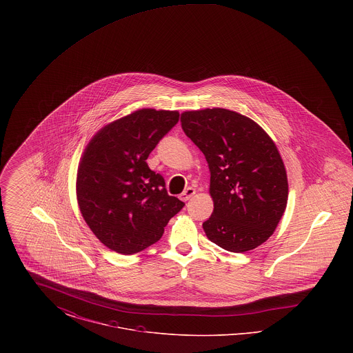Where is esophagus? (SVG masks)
Segmentation results:
<instances>
[{
  "label": "esophagus",
  "instance_id": "obj_1",
  "mask_svg": "<svg viewBox=\"0 0 353 353\" xmlns=\"http://www.w3.org/2000/svg\"><path fill=\"white\" fill-rule=\"evenodd\" d=\"M196 194V189L194 188H192V186H189V188H186L184 192L181 193V200H184V201H188V200H190L193 196Z\"/></svg>",
  "mask_w": 353,
  "mask_h": 353
}]
</instances>
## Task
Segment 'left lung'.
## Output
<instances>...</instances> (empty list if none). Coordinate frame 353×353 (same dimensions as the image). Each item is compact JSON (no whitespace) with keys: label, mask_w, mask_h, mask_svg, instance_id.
Wrapping results in <instances>:
<instances>
[{"label":"left lung","mask_w":353,"mask_h":353,"mask_svg":"<svg viewBox=\"0 0 353 353\" xmlns=\"http://www.w3.org/2000/svg\"><path fill=\"white\" fill-rule=\"evenodd\" d=\"M185 134L205 154L214 209L206 236L232 252L266 242L285 213L288 184L276 145L254 120L225 108L181 114Z\"/></svg>","instance_id":"left-lung-1"}]
</instances>
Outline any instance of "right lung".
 I'll return each instance as SVG.
<instances>
[{"label": "right lung", "mask_w": 353, "mask_h": 353, "mask_svg": "<svg viewBox=\"0 0 353 353\" xmlns=\"http://www.w3.org/2000/svg\"><path fill=\"white\" fill-rule=\"evenodd\" d=\"M179 118L177 111L143 108L103 127L85 147L77 199L85 223L108 249L124 255L147 249L184 208L147 164Z\"/></svg>", "instance_id": "obj_1"}]
</instances>
